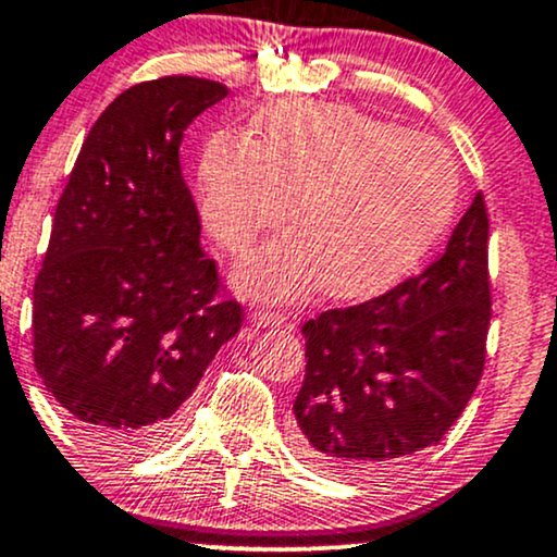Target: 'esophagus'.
Wrapping results in <instances>:
<instances>
[{"label":"esophagus","mask_w":557,"mask_h":557,"mask_svg":"<svg viewBox=\"0 0 557 557\" xmlns=\"http://www.w3.org/2000/svg\"><path fill=\"white\" fill-rule=\"evenodd\" d=\"M285 320H288V317H285L283 311H274V309H267V307H256L253 311H250V322H253L256 327L283 325Z\"/></svg>","instance_id":"esophagus-1"}]
</instances>
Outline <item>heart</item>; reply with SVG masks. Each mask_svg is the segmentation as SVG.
Returning a JSON list of instances; mask_svg holds the SVG:
<instances>
[{"instance_id": "obj_1", "label": "heart", "mask_w": 557, "mask_h": 557, "mask_svg": "<svg viewBox=\"0 0 557 557\" xmlns=\"http://www.w3.org/2000/svg\"><path fill=\"white\" fill-rule=\"evenodd\" d=\"M296 235L237 272L243 288L351 298L386 288L431 246L455 198V163L423 134L330 102H283L250 139L224 132L200 158V216L232 253L288 219Z\"/></svg>"}]
</instances>
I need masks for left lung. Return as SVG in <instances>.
<instances>
[{
	"label": "left lung",
	"mask_w": 557,
	"mask_h": 557,
	"mask_svg": "<svg viewBox=\"0 0 557 557\" xmlns=\"http://www.w3.org/2000/svg\"><path fill=\"white\" fill-rule=\"evenodd\" d=\"M492 322L484 193L423 272L304 322L293 447L309 466L375 475L438 444L479 386Z\"/></svg>",
	"instance_id": "8db88e82"
}]
</instances>
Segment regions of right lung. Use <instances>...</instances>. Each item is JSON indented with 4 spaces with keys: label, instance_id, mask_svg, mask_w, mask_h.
Returning <instances> with one entry per match:
<instances>
[{
    "label": "right lung",
    "instance_id": "obj_1",
    "mask_svg": "<svg viewBox=\"0 0 557 557\" xmlns=\"http://www.w3.org/2000/svg\"><path fill=\"white\" fill-rule=\"evenodd\" d=\"M227 91L198 76L121 91L54 209L34 283V364L100 449L139 455L180 431L206 368L243 325L180 169L187 124Z\"/></svg>",
    "mask_w": 557,
    "mask_h": 557
}]
</instances>
